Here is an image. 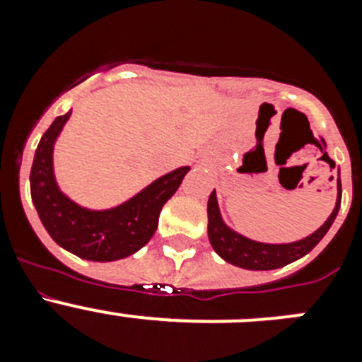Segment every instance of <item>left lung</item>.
<instances>
[{"label": "left lung", "mask_w": 362, "mask_h": 362, "mask_svg": "<svg viewBox=\"0 0 362 362\" xmlns=\"http://www.w3.org/2000/svg\"><path fill=\"white\" fill-rule=\"evenodd\" d=\"M339 206H341V177H337V203H335V209L321 228L315 230L308 238L300 239V241L288 243V245H268V243L252 241V239L228 228L223 217H221L216 190H214L209 197L210 245H212V248L217 252L219 257H223L226 263L233 264V267L246 268V270H276V268L284 267V264L293 263L299 257L308 254L310 250H313V246L325 238L326 232L334 225Z\"/></svg>", "instance_id": "left-lung-1"}]
</instances>
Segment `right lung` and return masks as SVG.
I'll use <instances>...</instances> for the list:
<instances>
[{
  "instance_id": "obj_1",
  "label": "right lung",
  "mask_w": 362,
  "mask_h": 362,
  "mask_svg": "<svg viewBox=\"0 0 362 362\" xmlns=\"http://www.w3.org/2000/svg\"><path fill=\"white\" fill-rule=\"evenodd\" d=\"M70 114L56 117L37 145L30 170L32 203L50 238L74 255L98 263L129 257L152 239L163 204L174 196L190 166L156 179L116 209H83L57 188L54 177V143Z\"/></svg>"
}]
</instances>
